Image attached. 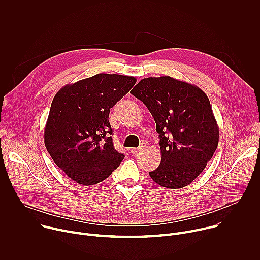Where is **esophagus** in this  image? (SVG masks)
<instances>
[{
  "label": "esophagus",
  "instance_id": "1",
  "mask_svg": "<svg viewBox=\"0 0 260 260\" xmlns=\"http://www.w3.org/2000/svg\"><path fill=\"white\" fill-rule=\"evenodd\" d=\"M144 145H141V146H139L138 148H132L131 149V152H132V154H137L138 152H140L141 150H143L144 149Z\"/></svg>",
  "mask_w": 260,
  "mask_h": 260
}]
</instances>
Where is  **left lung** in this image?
<instances>
[{"label": "left lung", "mask_w": 260, "mask_h": 260, "mask_svg": "<svg viewBox=\"0 0 260 260\" xmlns=\"http://www.w3.org/2000/svg\"><path fill=\"white\" fill-rule=\"evenodd\" d=\"M152 114L161 161L152 180L170 189L189 185L206 168L219 142V127L207 94L170 76L142 79L131 91Z\"/></svg>", "instance_id": "1"}]
</instances>
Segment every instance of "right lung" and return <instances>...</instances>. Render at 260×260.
<instances>
[{"label":"right lung","instance_id":"right-lung-1","mask_svg":"<svg viewBox=\"0 0 260 260\" xmlns=\"http://www.w3.org/2000/svg\"><path fill=\"white\" fill-rule=\"evenodd\" d=\"M136 82L132 76L101 73L67 84L53 98L44 143L73 181L85 186L98 184L123 160L113 146L109 113Z\"/></svg>","mask_w":260,"mask_h":260}]
</instances>
